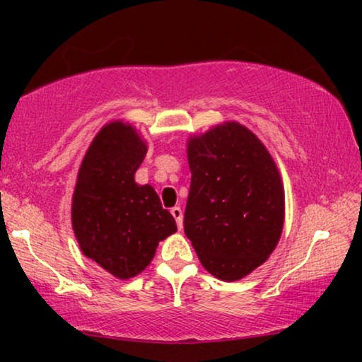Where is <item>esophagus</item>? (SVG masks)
<instances>
[{
  "mask_svg": "<svg viewBox=\"0 0 362 362\" xmlns=\"http://www.w3.org/2000/svg\"><path fill=\"white\" fill-rule=\"evenodd\" d=\"M171 214L175 216V217H177V219H180V217L182 216V211H181V207H173V209H171Z\"/></svg>",
  "mask_w": 362,
  "mask_h": 362,
  "instance_id": "34e87169",
  "label": "esophagus"
}]
</instances>
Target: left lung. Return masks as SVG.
<instances>
[{"label":"left lung","instance_id":"8db88e82","mask_svg":"<svg viewBox=\"0 0 362 362\" xmlns=\"http://www.w3.org/2000/svg\"><path fill=\"white\" fill-rule=\"evenodd\" d=\"M146 146L132 125L108 123L93 138L72 199V227L88 259L118 279H132L177 230L150 185L135 182ZM165 202V199H163Z\"/></svg>","mask_w":362,"mask_h":362}]
</instances>
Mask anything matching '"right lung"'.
Masks as SVG:
<instances>
[{
  "label": "right lung",
  "instance_id": "1",
  "mask_svg": "<svg viewBox=\"0 0 362 362\" xmlns=\"http://www.w3.org/2000/svg\"><path fill=\"white\" fill-rule=\"evenodd\" d=\"M185 234L204 269L226 281L264 264L284 227V189L274 160L239 123L192 138Z\"/></svg>",
  "mask_w": 362,
  "mask_h": 362
}]
</instances>
